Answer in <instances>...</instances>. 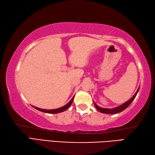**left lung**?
<instances>
[{"mask_svg": "<svg viewBox=\"0 0 155 155\" xmlns=\"http://www.w3.org/2000/svg\"><path fill=\"white\" fill-rule=\"evenodd\" d=\"M139 89L137 90V93L134 94V96L130 98V99L128 100V101H127L126 103H124V104H123L122 105H120V106L119 107H115L114 108H101V107H99L98 106H97V105L95 104V103H94V104L95 107H96L97 109L101 112V113H106V114H117V113H120V112H122L123 110H124V109H126V108L129 106V105L132 103V102L134 101V98H135L137 94L138 93V92H139Z\"/></svg>", "mask_w": 155, "mask_h": 155, "instance_id": "8db88e82", "label": "left lung"}]
</instances>
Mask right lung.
Wrapping results in <instances>:
<instances>
[{
    "label": "right lung",
    "mask_w": 155,
    "mask_h": 155,
    "mask_svg": "<svg viewBox=\"0 0 155 155\" xmlns=\"http://www.w3.org/2000/svg\"><path fill=\"white\" fill-rule=\"evenodd\" d=\"M73 99H74V97L72 98V99L70 101V102L68 104H67L66 105H64V106H63L62 107H61V108H56V109H52V110H46V109H42V108H37V107H33L35 108H36V109H37L38 110L40 111H42V112H44V113H52V114H56V113H61V112H63L64 110H66L67 109V108H68L69 107H71V105L72 103V101H73Z\"/></svg>",
    "instance_id": "add662e5"
}]
</instances>
